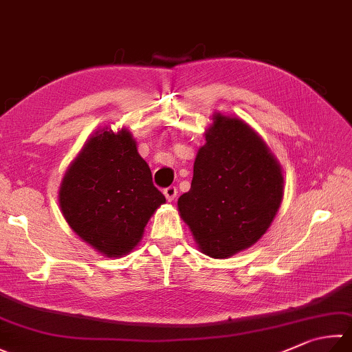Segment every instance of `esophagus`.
I'll list each match as a JSON object with an SVG mask.
<instances>
[{"instance_id": "1", "label": "esophagus", "mask_w": 352, "mask_h": 352, "mask_svg": "<svg viewBox=\"0 0 352 352\" xmlns=\"http://www.w3.org/2000/svg\"><path fill=\"white\" fill-rule=\"evenodd\" d=\"M164 195H165V197H167V201H175V197H176V195H177V188L175 187V185H170V187H167V188H164Z\"/></svg>"}]
</instances>
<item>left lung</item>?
Segmentation results:
<instances>
[{"mask_svg": "<svg viewBox=\"0 0 352 352\" xmlns=\"http://www.w3.org/2000/svg\"><path fill=\"white\" fill-rule=\"evenodd\" d=\"M199 148L191 188L177 201L202 253L225 258L251 247L283 196L280 165L242 119L217 113Z\"/></svg>", "mask_w": 352, "mask_h": 352, "instance_id": "obj_1", "label": "left lung"}]
</instances>
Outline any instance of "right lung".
Returning a JSON list of instances; mask_svg holds the SVG:
<instances>
[{
  "mask_svg": "<svg viewBox=\"0 0 352 352\" xmlns=\"http://www.w3.org/2000/svg\"><path fill=\"white\" fill-rule=\"evenodd\" d=\"M164 202L147 162L124 129L90 138L59 190V205L72 230L109 257L130 253Z\"/></svg>",
  "mask_w": 352,
  "mask_h": 352,
  "instance_id": "obj_1",
  "label": "right lung"
}]
</instances>
